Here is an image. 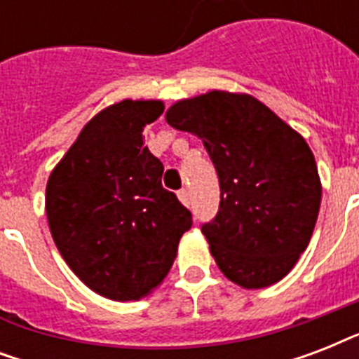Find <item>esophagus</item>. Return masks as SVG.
I'll list each match as a JSON object with an SVG mask.
<instances>
[{
	"label": "esophagus",
	"instance_id": "obj_1",
	"mask_svg": "<svg viewBox=\"0 0 359 359\" xmlns=\"http://www.w3.org/2000/svg\"><path fill=\"white\" fill-rule=\"evenodd\" d=\"M179 199L182 201V205L190 207V191L188 190H180L179 191Z\"/></svg>",
	"mask_w": 359,
	"mask_h": 359
}]
</instances>
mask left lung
I'll return each instance as SVG.
<instances>
[{
	"mask_svg": "<svg viewBox=\"0 0 359 359\" xmlns=\"http://www.w3.org/2000/svg\"><path fill=\"white\" fill-rule=\"evenodd\" d=\"M199 135L219 180V208L201 225L219 270L244 289L285 278L311 240L320 179L300 134L257 98L212 91L165 114Z\"/></svg>",
	"mask_w": 359,
	"mask_h": 359,
	"instance_id": "obj_1",
	"label": "left lung"
}]
</instances>
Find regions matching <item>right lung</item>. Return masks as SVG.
Segmentation results:
<instances>
[{"label":"right lung","mask_w":359,"mask_h":359,"mask_svg":"<svg viewBox=\"0 0 359 359\" xmlns=\"http://www.w3.org/2000/svg\"><path fill=\"white\" fill-rule=\"evenodd\" d=\"M158 100H123L95 115L53 169L46 214L70 270L109 300H140L173 266L191 212L162 186L163 165L143 141Z\"/></svg>","instance_id":"right-lung-1"}]
</instances>
